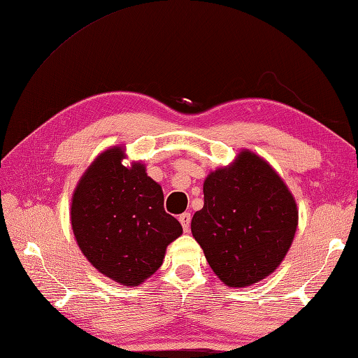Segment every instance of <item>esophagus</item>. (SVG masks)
I'll list each match as a JSON object with an SVG mask.
<instances>
[{"instance_id": "esophagus-1", "label": "esophagus", "mask_w": 358, "mask_h": 358, "mask_svg": "<svg viewBox=\"0 0 358 358\" xmlns=\"http://www.w3.org/2000/svg\"><path fill=\"white\" fill-rule=\"evenodd\" d=\"M179 221L182 224V227H184V231L189 230V222H192V215L189 213H182L179 216Z\"/></svg>"}]
</instances>
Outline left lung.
Segmentation results:
<instances>
[{
	"label": "left lung",
	"instance_id": "1",
	"mask_svg": "<svg viewBox=\"0 0 358 358\" xmlns=\"http://www.w3.org/2000/svg\"><path fill=\"white\" fill-rule=\"evenodd\" d=\"M298 208L272 165L241 150L203 180V207L192 220L211 271L225 286L247 287L273 273L294 243Z\"/></svg>",
	"mask_w": 358,
	"mask_h": 358
}]
</instances>
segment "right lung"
<instances>
[{"label": "right lung", "mask_w": 358, "mask_h": 358, "mask_svg": "<svg viewBox=\"0 0 358 358\" xmlns=\"http://www.w3.org/2000/svg\"><path fill=\"white\" fill-rule=\"evenodd\" d=\"M125 148L92 160L71 201L77 245L92 267L122 286L136 287L162 266L182 225L164 210V192L142 162L123 165Z\"/></svg>", "instance_id": "right-lung-1"}]
</instances>
